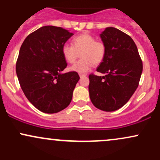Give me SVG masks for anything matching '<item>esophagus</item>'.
<instances>
[{
	"mask_svg": "<svg viewBox=\"0 0 160 160\" xmlns=\"http://www.w3.org/2000/svg\"><path fill=\"white\" fill-rule=\"evenodd\" d=\"M79 75H80V78H84V77H86V75H85V74H80Z\"/></svg>",
	"mask_w": 160,
	"mask_h": 160,
	"instance_id": "1",
	"label": "esophagus"
}]
</instances>
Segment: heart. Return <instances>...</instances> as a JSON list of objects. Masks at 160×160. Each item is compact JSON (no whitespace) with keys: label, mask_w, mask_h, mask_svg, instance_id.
<instances>
[{"label":"heart","mask_w":160,"mask_h":160,"mask_svg":"<svg viewBox=\"0 0 160 160\" xmlns=\"http://www.w3.org/2000/svg\"><path fill=\"white\" fill-rule=\"evenodd\" d=\"M71 44L65 43L62 47V53L65 61L74 63L80 56L81 59L70 67V71L82 74L89 71L94 64L102 62L105 56V46L102 42L97 41L88 33H82L74 37Z\"/></svg>","instance_id":"obj_1"}]
</instances>
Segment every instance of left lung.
Returning <instances> with one entry per match:
<instances>
[{
	"mask_svg": "<svg viewBox=\"0 0 160 160\" xmlns=\"http://www.w3.org/2000/svg\"><path fill=\"white\" fill-rule=\"evenodd\" d=\"M105 56L97 68L104 76L89 74L92 103L104 111H114L127 103L138 86L143 65L130 36L113 27L100 34Z\"/></svg>",
	"mask_w": 160,
	"mask_h": 160,
	"instance_id": "1",
	"label": "left lung"
}]
</instances>
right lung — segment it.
I'll return each mask as SVG.
<instances>
[{
    "label": "right lung",
    "instance_id": "obj_1",
    "mask_svg": "<svg viewBox=\"0 0 160 160\" xmlns=\"http://www.w3.org/2000/svg\"><path fill=\"white\" fill-rule=\"evenodd\" d=\"M73 33L47 25L25 38L16 62V74L24 94L39 111L55 113L71 103L77 82L75 71L62 74L67 62L62 47Z\"/></svg>",
    "mask_w": 160,
    "mask_h": 160
}]
</instances>
